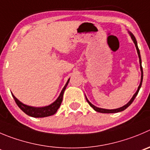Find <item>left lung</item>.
<instances>
[{"label":"left lung","instance_id":"obj_1","mask_svg":"<svg viewBox=\"0 0 150 150\" xmlns=\"http://www.w3.org/2000/svg\"><path fill=\"white\" fill-rule=\"evenodd\" d=\"M128 33H129V36H130L131 39H132V41H133L134 44H135V48H136V50H137V53H138V58H139V63H140L141 72H142V76H141V82H140V85H139V86H138V90H137L136 92L135 93V94H134V95L132 96V97L131 98L130 100H129V102H128L127 103L126 105H124V106L121 107V108H116V109H112V110H110V109H104V108H97V107H96L95 105H93V104H91V102H89V100H88V99H87L86 96H85V98H86L87 102H88V104H89V105H90V106L92 107V108H93L94 110H96V112H102V113H115V112H121V111L125 110V109H127V108L128 107H129V105H130L132 103V102H133V101H134V99H135V98L136 97V96L138 95V91H139V90H140L141 87H142V81H143V69H142V59H141L140 51H139V49H138V44H137V41H136V39H135V36H134V35H132V33H131L130 31H128Z\"/></svg>","mask_w":150,"mask_h":150}]
</instances>
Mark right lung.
Returning a JSON list of instances; mask_svg holds the SVG:
<instances>
[{
    "instance_id": "1",
    "label": "right lung",
    "mask_w": 150,
    "mask_h": 150,
    "mask_svg": "<svg viewBox=\"0 0 150 150\" xmlns=\"http://www.w3.org/2000/svg\"><path fill=\"white\" fill-rule=\"evenodd\" d=\"M70 79H68L66 84L65 85L64 88H62V91H61L60 94L58 96L57 99L54 101V102L51 103V105H48V106H44V107H32L29 106V105H27L23 104V102H21V101L18 100L15 96L13 95V93H12V96H13L14 99H15V102L18 105V106L25 112V114H27L28 115L31 117H34V118H43V117H47L50 116V115H52L54 114H55L57 111V110L59 109V108L60 107L61 103L62 102V97H63V93L65 92V90L66 89V87L68 85V82H69Z\"/></svg>"
}]
</instances>
